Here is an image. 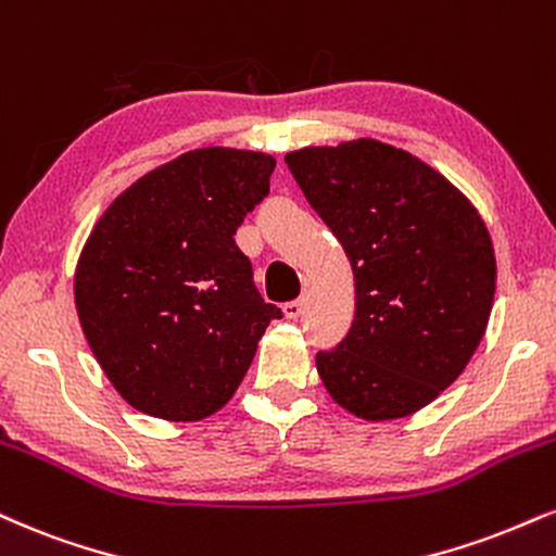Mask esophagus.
<instances>
[{
    "label": "esophagus",
    "instance_id": "34e87169",
    "mask_svg": "<svg viewBox=\"0 0 556 556\" xmlns=\"http://www.w3.org/2000/svg\"><path fill=\"white\" fill-rule=\"evenodd\" d=\"M282 313L285 318H300V313H303V300H290V303H285Z\"/></svg>",
    "mask_w": 556,
    "mask_h": 556
}]
</instances>
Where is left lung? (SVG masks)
Returning a JSON list of instances; mask_svg holds the SVG:
<instances>
[{"label":"left lung","mask_w":556,"mask_h":556,"mask_svg":"<svg viewBox=\"0 0 556 556\" xmlns=\"http://www.w3.org/2000/svg\"><path fill=\"white\" fill-rule=\"evenodd\" d=\"M285 163L354 274L352 329L316 354L326 391L367 422L425 409L490 324L497 264L484 219L445 176L378 139L303 147Z\"/></svg>","instance_id":"8db88e82"}]
</instances>
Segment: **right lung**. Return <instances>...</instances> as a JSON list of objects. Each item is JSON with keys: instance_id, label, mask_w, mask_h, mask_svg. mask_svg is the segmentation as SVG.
Listing matches in <instances>:
<instances>
[{"instance_id": "right-lung-1", "label": "right lung", "mask_w": 556, "mask_h": 556, "mask_svg": "<svg viewBox=\"0 0 556 556\" xmlns=\"http://www.w3.org/2000/svg\"><path fill=\"white\" fill-rule=\"evenodd\" d=\"M274 165L256 150H189L126 186L92 225L75 269L79 326L137 412L165 422L217 414L282 316L232 238L269 193Z\"/></svg>"}]
</instances>
